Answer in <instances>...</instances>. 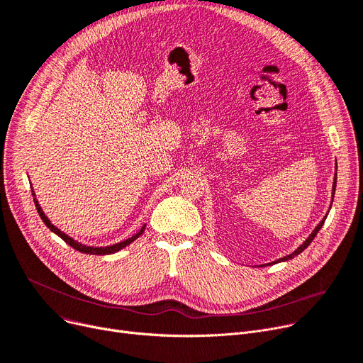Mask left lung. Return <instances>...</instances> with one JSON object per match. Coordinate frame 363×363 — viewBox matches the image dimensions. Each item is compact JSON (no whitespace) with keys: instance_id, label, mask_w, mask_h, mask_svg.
Here are the masks:
<instances>
[{"instance_id":"left-lung-1","label":"left lung","mask_w":363,"mask_h":363,"mask_svg":"<svg viewBox=\"0 0 363 363\" xmlns=\"http://www.w3.org/2000/svg\"><path fill=\"white\" fill-rule=\"evenodd\" d=\"M335 185H337V172H335V175H334V182H333V199H334V194H335ZM331 206H333V200H331V204H330V208H331ZM330 212V211H328ZM327 216L328 215H325V216H323V219L318 223V226L315 228V230L312 231V234L306 238V240H304V242L303 244H300L298 247H297V249L291 253V255H287V256H284V257H281V259H278V260H275V262H271V263H266V264H275V263H279V262H285V260H291L293 257H296L297 255H300L304 249H308V245L313 241V238L316 237V234L319 233V230H320V228H322V225H323V222H325V219H327ZM266 264H262V266H266Z\"/></svg>"}]
</instances>
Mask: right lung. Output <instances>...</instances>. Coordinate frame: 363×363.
Masks as SVG:
<instances>
[{"instance_id":"1","label":"right lung","mask_w":363,"mask_h":363,"mask_svg":"<svg viewBox=\"0 0 363 363\" xmlns=\"http://www.w3.org/2000/svg\"><path fill=\"white\" fill-rule=\"evenodd\" d=\"M32 196L35 197V193H33V189H32ZM33 201H35V206H36V211H38V215L41 216V219H43V222L50 228V230L54 233V234H57L59 235L63 241H66L70 247H73L74 250H78V252H81V253H86V255H95V256H104V255H113V253H116V252H119V250H122V249H125L126 245H129L132 241H135L137 238H140V235L144 233V230H145V225L141 228V230L135 234V235H132L130 238H128V240H125V241H121V242H118V244H113V245H106V247H92V245H85V244H82V242H78L76 240H73L72 237H69L67 234H65L63 231H60L59 228L57 226H54L52 223H51V220L45 216V213L43 212V208H41V206H40V203H38V200H36V197L33 199Z\"/></svg>"}]
</instances>
